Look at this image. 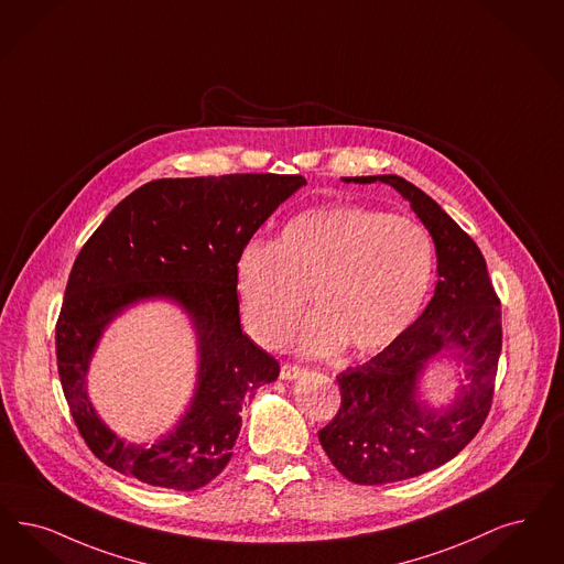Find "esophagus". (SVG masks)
<instances>
[{"label":"esophagus","instance_id":"34e87169","mask_svg":"<svg viewBox=\"0 0 564 564\" xmlns=\"http://www.w3.org/2000/svg\"><path fill=\"white\" fill-rule=\"evenodd\" d=\"M304 373H306V369L300 367V365H293V362H283L281 365V380H297Z\"/></svg>","mask_w":564,"mask_h":564}]
</instances>
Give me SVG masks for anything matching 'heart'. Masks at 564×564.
<instances>
[{
  "label": "heart",
  "mask_w": 564,
  "mask_h": 564,
  "mask_svg": "<svg viewBox=\"0 0 564 564\" xmlns=\"http://www.w3.org/2000/svg\"><path fill=\"white\" fill-rule=\"evenodd\" d=\"M432 279L424 226L352 203L293 216L271 246L248 243L235 264L239 311L262 346L290 341L311 293L316 315L302 339L311 355L380 352L420 315Z\"/></svg>",
  "instance_id": "heart-1"
}]
</instances>
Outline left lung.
Listing matches in <instances>:
<instances>
[{
	"instance_id": "8db88e82",
	"label": "left lung",
	"mask_w": 564,
	"mask_h": 564,
	"mask_svg": "<svg viewBox=\"0 0 564 564\" xmlns=\"http://www.w3.org/2000/svg\"><path fill=\"white\" fill-rule=\"evenodd\" d=\"M346 181L397 188L429 228L438 262L426 311L371 361L339 373L338 413L318 430L339 474L357 485H386L447 464L482 429L496 390L501 302L473 237L424 191L392 174ZM453 345L469 365V386L449 412H426L416 403V376Z\"/></svg>"
}]
</instances>
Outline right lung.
<instances>
[{"label":"right lung","mask_w":564,"mask_h":564,"mask_svg":"<svg viewBox=\"0 0 564 564\" xmlns=\"http://www.w3.org/2000/svg\"><path fill=\"white\" fill-rule=\"evenodd\" d=\"M304 184L297 174L147 182L77 253L56 321L58 376L82 438L109 468L176 491H195L225 470L243 401L279 378V361L241 332L235 264L253 232ZM153 294L174 296L194 316L200 388L176 433L153 448H135L97 420L85 373L104 325Z\"/></svg>","instance_id":"obj_1"}]
</instances>
